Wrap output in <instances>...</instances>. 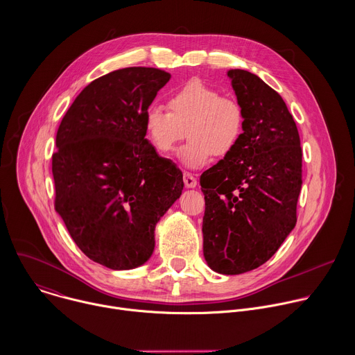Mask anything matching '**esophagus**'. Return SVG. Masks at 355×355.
I'll list each match as a JSON object with an SVG mask.
<instances>
[{
	"instance_id": "34e87169",
	"label": "esophagus",
	"mask_w": 355,
	"mask_h": 355,
	"mask_svg": "<svg viewBox=\"0 0 355 355\" xmlns=\"http://www.w3.org/2000/svg\"><path fill=\"white\" fill-rule=\"evenodd\" d=\"M184 184H185L187 188H195L196 184H198V181H196V178H195L192 174L184 173Z\"/></svg>"
}]
</instances>
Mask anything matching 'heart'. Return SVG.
Returning a JSON list of instances; mask_svg holds the SVG:
<instances>
[{"label":"heart","mask_w":355,"mask_h":355,"mask_svg":"<svg viewBox=\"0 0 355 355\" xmlns=\"http://www.w3.org/2000/svg\"><path fill=\"white\" fill-rule=\"evenodd\" d=\"M166 111L152 105L145 111L144 127L153 148L167 155L185 138L189 142L178 159L185 168L207 164L213 155L224 157L239 145L244 132V111L240 103L198 79L178 87L168 98Z\"/></svg>","instance_id":"obj_1"}]
</instances>
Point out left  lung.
I'll use <instances>...</instances> for the list:
<instances>
[{
  "label": "left lung",
  "instance_id": "left-lung-1",
  "mask_svg": "<svg viewBox=\"0 0 355 355\" xmlns=\"http://www.w3.org/2000/svg\"><path fill=\"white\" fill-rule=\"evenodd\" d=\"M227 76L244 111V132L200 175L203 257L217 273L241 275L269 261L295 227L302 152L282 96L248 71Z\"/></svg>",
  "mask_w": 355,
  "mask_h": 355
}]
</instances>
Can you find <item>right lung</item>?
<instances>
[{
    "label": "right lung",
    "instance_id": "add662e5",
    "mask_svg": "<svg viewBox=\"0 0 355 355\" xmlns=\"http://www.w3.org/2000/svg\"><path fill=\"white\" fill-rule=\"evenodd\" d=\"M171 75L131 67L89 83L55 138V211L93 262L112 270L142 266L159 220L181 196L182 173L145 138L144 115Z\"/></svg>",
    "mask_w": 355,
    "mask_h": 355
}]
</instances>
